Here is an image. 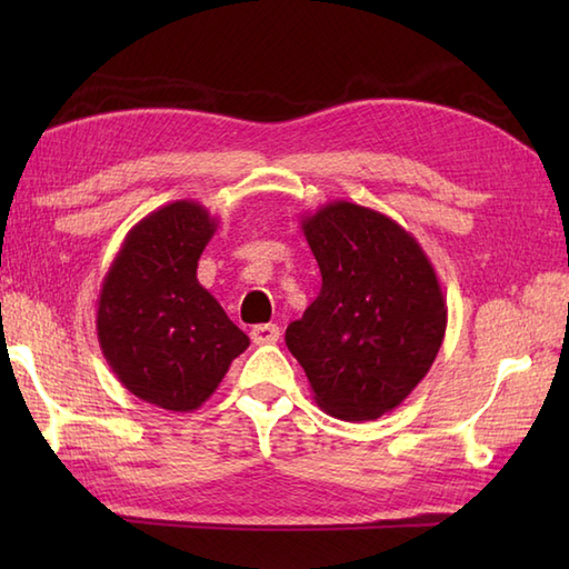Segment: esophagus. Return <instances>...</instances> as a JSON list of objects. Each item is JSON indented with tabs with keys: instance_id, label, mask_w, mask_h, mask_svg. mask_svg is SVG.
I'll return each mask as SVG.
<instances>
[{
	"instance_id": "1",
	"label": "esophagus",
	"mask_w": 569,
	"mask_h": 569,
	"mask_svg": "<svg viewBox=\"0 0 569 569\" xmlns=\"http://www.w3.org/2000/svg\"><path fill=\"white\" fill-rule=\"evenodd\" d=\"M278 337H281V328L278 325H257V328H251V342L253 345H273L278 342Z\"/></svg>"
}]
</instances>
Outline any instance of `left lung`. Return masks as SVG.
I'll return each instance as SVG.
<instances>
[{
  "mask_svg": "<svg viewBox=\"0 0 569 569\" xmlns=\"http://www.w3.org/2000/svg\"><path fill=\"white\" fill-rule=\"evenodd\" d=\"M322 276L286 345L316 403L335 418L373 420L401 406L430 371L447 328L428 253L371 208L332 200L300 220Z\"/></svg>",
  "mask_w": 569,
  "mask_h": 569,
  "instance_id": "left-lung-1",
  "label": "left lung"
}]
</instances>
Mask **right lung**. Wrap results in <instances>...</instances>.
<instances>
[{"instance_id": "add662e5", "label": "right lung", "mask_w": 569, "mask_h": 569, "mask_svg": "<svg viewBox=\"0 0 569 569\" xmlns=\"http://www.w3.org/2000/svg\"><path fill=\"white\" fill-rule=\"evenodd\" d=\"M217 229L196 200H176L129 229L98 298L100 349L124 389L190 413L214 393L249 337L198 281Z\"/></svg>"}]
</instances>
